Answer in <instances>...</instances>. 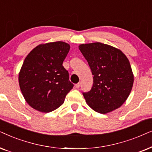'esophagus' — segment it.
<instances>
[{"label":"esophagus","mask_w":152,"mask_h":152,"mask_svg":"<svg viewBox=\"0 0 152 152\" xmlns=\"http://www.w3.org/2000/svg\"><path fill=\"white\" fill-rule=\"evenodd\" d=\"M80 86V83H78L75 85V87H76V88H77V89L79 88Z\"/></svg>","instance_id":"1"}]
</instances>
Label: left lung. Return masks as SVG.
Returning <instances> with one entry per match:
<instances>
[{
  "instance_id": "left-lung-1",
  "label": "left lung",
  "mask_w": 152,
  "mask_h": 152,
  "mask_svg": "<svg viewBox=\"0 0 152 152\" xmlns=\"http://www.w3.org/2000/svg\"><path fill=\"white\" fill-rule=\"evenodd\" d=\"M78 48L94 76L91 90L83 93L87 104L102 114L120 108L130 94L134 81L128 58L119 48L101 42L82 44Z\"/></svg>"
}]
</instances>
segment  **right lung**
I'll list each match as a JSON object with an SVG mask.
<instances>
[{"label":"right lung","mask_w":152,"mask_h":152,"mask_svg":"<svg viewBox=\"0 0 152 152\" xmlns=\"http://www.w3.org/2000/svg\"><path fill=\"white\" fill-rule=\"evenodd\" d=\"M69 49L66 42H48L39 44L26 57L19 73V84L32 108L49 113L63 104L74 86L62 66Z\"/></svg>","instance_id":"1"}]
</instances>
